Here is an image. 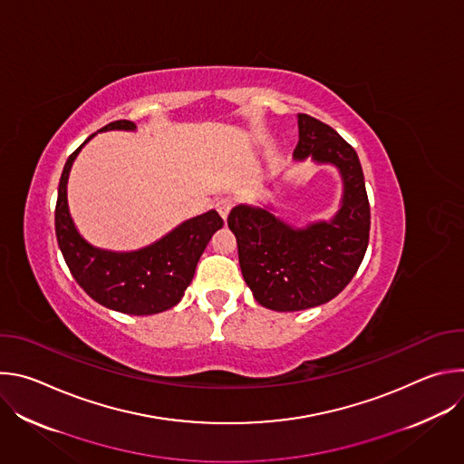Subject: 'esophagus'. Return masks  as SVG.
<instances>
[{
  "mask_svg": "<svg viewBox=\"0 0 464 464\" xmlns=\"http://www.w3.org/2000/svg\"><path fill=\"white\" fill-rule=\"evenodd\" d=\"M233 206H235L233 198H231V196H224V198H220V200L217 202V211L220 213L222 218H227V215H229V211L233 209Z\"/></svg>",
  "mask_w": 464,
  "mask_h": 464,
  "instance_id": "34e87169",
  "label": "esophagus"
}]
</instances>
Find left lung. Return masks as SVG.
I'll return each instance as SVG.
<instances>
[{"label":"left lung","instance_id":"8db88e82","mask_svg":"<svg viewBox=\"0 0 464 464\" xmlns=\"http://www.w3.org/2000/svg\"><path fill=\"white\" fill-rule=\"evenodd\" d=\"M299 141L294 158H312L338 167L343 200L330 222L295 229L268 209L237 206L227 226L237 237L246 285L258 304L295 312L334 299L354 277L363 260L371 209L356 150L334 128L297 113Z\"/></svg>","mask_w":464,"mask_h":464}]
</instances>
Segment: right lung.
Instances as JSON below:
<instances>
[{
	"instance_id": "1",
	"label": "right lung",
	"mask_w": 464,
	"mask_h": 464,
	"mask_svg": "<svg viewBox=\"0 0 464 464\" xmlns=\"http://www.w3.org/2000/svg\"><path fill=\"white\" fill-rule=\"evenodd\" d=\"M106 130H136V124L122 119L101 128V131ZM82 147L63 165L54 209L56 240L72 276L93 301L122 314L150 315L176 306L194 277L208 242L224 220L217 211H208L138 251L117 253L93 247L79 235L65 192L72 165Z\"/></svg>"
}]
</instances>
